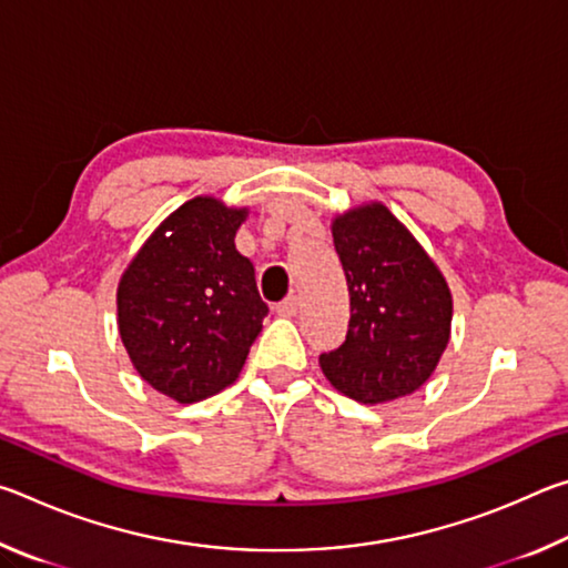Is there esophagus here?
Returning <instances> with one entry per match:
<instances>
[{"label":"esophagus","instance_id":"34e87169","mask_svg":"<svg viewBox=\"0 0 568 568\" xmlns=\"http://www.w3.org/2000/svg\"><path fill=\"white\" fill-rule=\"evenodd\" d=\"M297 305H301V301H297V295H287L285 301H281L275 305V313L277 315H285V318H293V315L297 313Z\"/></svg>","mask_w":568,"mask_h":568}]
</instances>
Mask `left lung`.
<instances>
[{"label": "left lung", "mask_w": 568, "mask_h": 568, "mask_svg": "<svg viewBox=\"0 0 568 568\" xmlns=\"http://www.w3.org/2000/svg\"><path fill=\"white\" fill-rule=\"evenodd\" d=\"M351 295L348 335L321 355L335 390L365 406L416 393L450 341L454 297L440 267L383 203L333 217Z\"/></svg>", "instance_id": "obj_1"}]
</instances>
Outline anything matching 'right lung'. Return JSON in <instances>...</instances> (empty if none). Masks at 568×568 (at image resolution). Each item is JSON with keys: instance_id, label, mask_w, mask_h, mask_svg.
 <instances>
[{"instance_id": "1", "label": "right lung", "mask_w": 568, "mask_h": 568, "mask_svg": "<svg viewBox=\"0 0 568 568\" xmlns=\"http://www.w3.org/2000/svg\"><path fill=\"white\" fill-rule=\"evenodd\" d=\"M247 207L213 195L182 203L155 227L118 285V328L134 371L178 403L215 396L243 371L267 305L237 253Z\"/></svg>"}]
</instances>
